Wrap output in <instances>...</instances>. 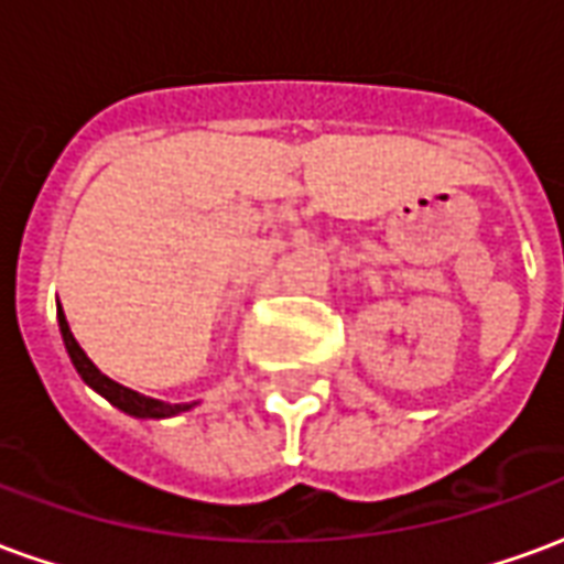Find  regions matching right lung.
<instances>
[{"label": "right lung", "mask_w": 564, "mask_h": 564, "mask_svg": "<svg viewBox=\"0 0 564 564\" xmlns=\"http://www.w3.org/2000/svg\"><path fill=\"white\" fill-rule=\"evenodd\" d=\"M56 319H59V335H63V344H66V354L72 359V366L80 375V380L96 390L99 395H105L108 402L120 408L123 414L129 416H139V420H165V416H177L189 411V408H196L198 402H184V404H172V402H160V399H150V395H141V392L129 390L123 383H117L108 375H102L99 368L93 366V359L84 350H80V344L75 341V335L68 329V319L63 314V307H56Z\"/></svg>", "instance_id": "right-lung-1"}]
</instances>
